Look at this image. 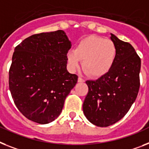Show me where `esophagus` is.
<instances>
[{
    "instance_id": "1",
    "label": "esophagus",
    "mask_w": 149,
    "mask_h": 149,
    "mask_svg": "<svg viewBox=\"0 0 149 149\" xmlns=\"http://www.w3.org/2000/svg\"><path fill=\"white\" fill-rule=\"evenodd\" d=\"M77 81L80 82V83H81V82H84V80L83 78H81V77H79L77 78Z\"/></svg>"
}]
</instances>
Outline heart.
Here are the masks:
<instances>
[{"mask_svg": "<svg viewBox=\"0 0 149 149\" xmlns=\"http://www.w3.org/2000/svg\"><path fill=\"white\" fill-rule=\"evenodd\" d=\"M117 58V48L110 39L97 36L84 38L77 44L74 50L67 53L68 65L72 71L78 69L81 61L86 74L100 77L110 72Z\"/></svg>", "mask_w": 149, "mask_h": 149, "instance_id": "obj_1", "label": "heart"}]
</instances>
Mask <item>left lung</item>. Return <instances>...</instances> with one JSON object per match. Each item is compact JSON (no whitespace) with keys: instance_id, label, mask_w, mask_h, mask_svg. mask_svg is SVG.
<instances>
[{"instance_id":"left-lung-1","label":"left lung","mask_w":149,"mask_h":149,"mask_svg":"<svg viewBox=\"0 0 149 149\" xmlns=\"http://www.w3.org/2000/svg\"><path fill=\"white\" fill-rule=\"evenodd\" d=\"M117 48L113 67L96 81H87L88 93L83 112L91 123L107 127L116 123L130 110L139 90L141 59L132 45L112 34Z\"/></svg>"}]
</instances>
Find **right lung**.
Returning <instances> with one entry per match:
<instances>
[{"mask_svg": "<svg viewBox=\"0 0 149 149\" xmlns=\"http://www.w3.org/2000/svg\"><path fill=\"white\" fill-rule=\"evenodd\" d=\"M72 43L63 30L35 34L14 49L9 88L14 104L28 120L49 123L61 113L77 76L67 71Z\"/></svg>", "mask_w": 149, "mask_h": 149, "instance_id": "add662e5", "label": "right lung"}]
</instances>
